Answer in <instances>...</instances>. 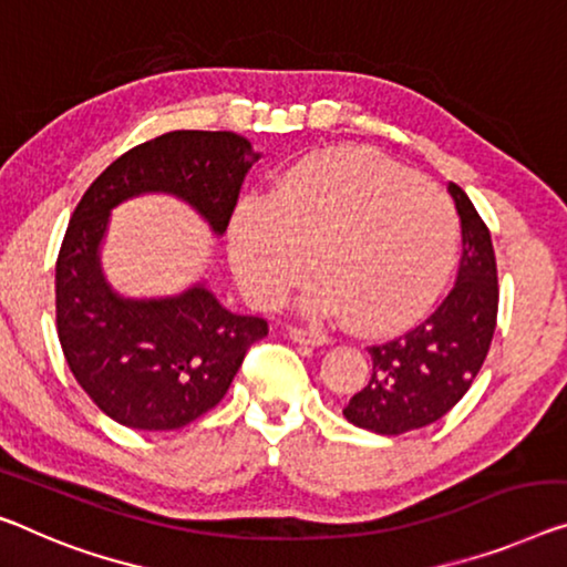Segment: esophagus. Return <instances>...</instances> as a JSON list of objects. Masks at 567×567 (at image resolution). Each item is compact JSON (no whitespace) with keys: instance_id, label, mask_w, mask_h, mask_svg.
<instances>
[{"instance_id":"34e87169","label":"esophagus","mask_w":567,"mask_h":567,"mask_svg":"<svg viewBox=\"0 0 567 567\" xmlns=\"http://www.w3.org/2000/svg\"><path fill=\"white\" fill-rule=\"evenodd\" d=\"M287 333L295 343H308V346H323L328 343V336L323 331H318V328H306V326H290L287 328Z\"/></svg>"}]
</instances>
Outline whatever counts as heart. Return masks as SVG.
<instances>
[{"instance_id":"obj_1","label":"heart","mask_w":567,"mask_h":567,"mask_svg":"<svg viewBox=\"0 0 567 567\" xmlns=\"http://www.w3.org/2000/svg\"><path fill=\"white\" fill-rule=\"evenodd\" d=\"M229 255L259 306L285 300L310 257V310L349 312L364 331L392 333L443 290L458 214L443 190L374 150H326L292 165L267 200L236 206Z\"/></svg>"}]
</instances>
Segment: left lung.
<instances>
[{"label": "left lung", "mask_w": 567, "mask_h": 567, "mask_svg": "<svg viewBox=\"0 0 567 567\" xmlns=\"http://www.w3.org/2000/svg\"><path fill=\"white\" fill-rule=\"evenodd\" d=\"M447 190L461 216L458 277L420 326L369 346L371 379L343 415L371 433L402 435L441 420L468 392L492 346L499 310L492 234L463 188L447 183Z\"/></svg>", "instance_id": "8db88e82"}]
</instances>
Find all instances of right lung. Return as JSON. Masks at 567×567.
Wrapping results in <instances>:
<instances>
[{
  "mask_svg": "<svg viewBox=\"0 0 567 567\" xmlns=\"http://www.w3.org/2000/svg\"><path fill=\"white\" fill-rule=\"evenodd\" d=\"M259 155L234 132H167L124 152L83 193L55 261V326L75 382L96 408L134 430H177L229 392L265 318L236 316L206 285L134 300L101 272L109 214L142 193L190 203L221 236Z\"/></svg>",
  "mask_w": 567,
  "mask_h": 567,
  "instance_id": "1",
  "label": "right lung"
}]
</instances>
